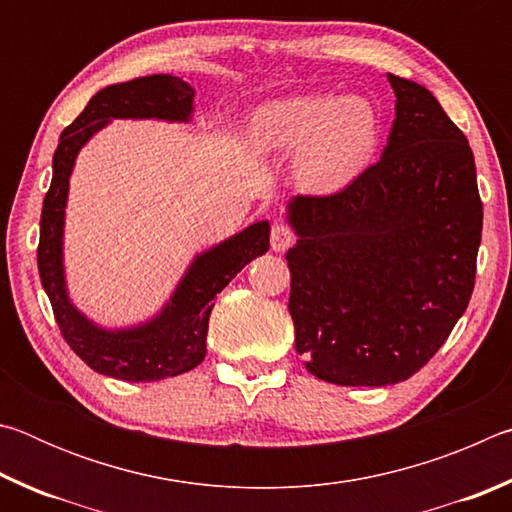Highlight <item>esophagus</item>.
I'll list each match as a JSON object with an SVG mask.
<instances>
[{"label": "esophagus", "mask_w": 512, "mask_h": 512, "mask_svg": "<svg viewBox=\"0 0 512 512\" xmlns=\"http://www.w3.org/2000/svg\"><path fill=\"white\" fill-rule=\"evenodd\" d=\"M293 241H296V232L289 223H273L271 228V248L275 253H282V250H287L289 246H293Z\"/></svg>", "instance_id": "34e87169"}]
</instances>
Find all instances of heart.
I'll use <instances>...</instances> for the list:
<instances>
[{
    "mask_svg": "<svg viewBox=\"0 0 512 512\" xmlns=\"http://www.w3.org/2000/svg\"><path fill=\"white\" fill-rule=\"evenodd\" d=\"M377 137L379 121L366 99L325 94L266 103L250 126V140L264 153H289L305 144L298 173L316 192L350 183L370 160Z\"/></svg>",
    "mask_w": 512,
    "mask_h": 512,
    "instance_id": "obj_1",
    "label": "heart"
}]
</instances>
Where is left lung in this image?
<instances>
[{
	"label": "left lung",
	"instance_id": "obj_1",
	"mask_svg": "<svg viewBox=\"0 0 512 512\" xmlns=\"http://www.w3.org/2000/svg\"><path fill=\"white\" fill-rule=\"evenodd\" d=\"M381 158L327 196H296L289 311L318 379L386 386L415 375L470 305L483 205L470 144L422 85L388 74Z\"/></svg>",
	"mask_w": 512,
	"mask_h": 512
}]
</instances>
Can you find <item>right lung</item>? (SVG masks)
<instances>
[{"instance_id": "obj_1", "label": "right lung", "mask_w": 512, "mask_h": 512, "mask_svg": "<svg viewBox=\"0 0 512 512\" xmlns=\"http://www.w3.org/2000/svg\"><path fill=\"white\" fill-rule=\"evenodd\" d=\"M192 101L194 90L178 76H142L94 94L81 115L60 133L54 176L40 214L38 271L63 339L101 375L124 381H158L196 368L205 359L207 323L216 293H221L248 262L268 250L271 228L266 221H259L198 255L169 305L142 327L106 332L92 325L69 302L63 275V219L76 153L112 117L187 121L192 115Z\"/></svg>"}]
</instances>
